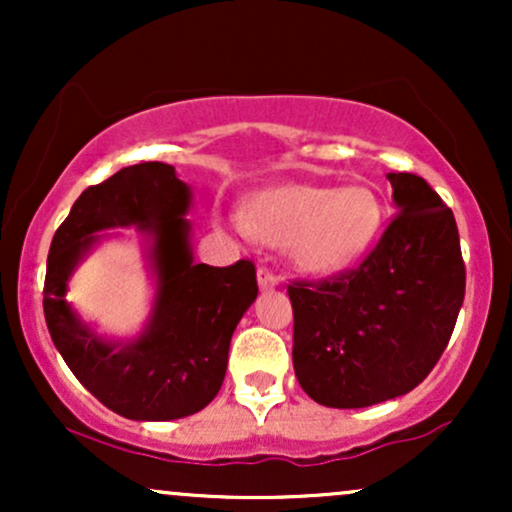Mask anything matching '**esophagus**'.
I'll return each instance as SVG.
<instances>
[{
    "instance_id": "obj_1",
    "label": "esophagus",
    "mask_w": 512,
    "mask_h": 512,
    "mask_svg": "<svg viewBox=\"0 0 512 512\" xmlns=\"http://www.w3.org/2000/svg\"><path fill=\"white\" fill-rule=\"evenodd\" d=\"M257 284H260L262 291H269V289H276L279 286V279H276V274L272 272L269 267H257Z\"/></svg>"
}]
</instances>
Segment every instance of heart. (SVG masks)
Masks as SVG:
<instances>
[{
  "label": "heart",
  "instance_id": "b5f03b06",
  "mask_svg": "<svg viewBox=\"0 0 512 512\" xmlns=\"http://www.w3.org/2000/svg\"><path fill=\"white\" fill-rule=\"evenodd\" d=\"M245 233L267 245H289L298 267L330 274L349 267L383 228V202L363 182L279 185L257 192L240 214Z\"/></svg>",
  "mask_w": 512,
  "mask_h": 512
}]
</instances>
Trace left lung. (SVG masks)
I'll list each match as a JSON object with an SVG mask.
<instances>
[{
    "label": "left lung",
    "instance_id": "obj_1",
    "mask_svg": "<svg viewBox=\"0 0 512 512\" xmlns=\"http://www.w3.org/2000/svg\"><path fill=\"white\" fill-rule=\"evenodd\" d=\"M397 214L356 267L289 284L293 368L317 404L361 409L424 383L455 330L464 260L455 216L424 178L387 173Z\"/></svg>",
    "mask_w": 512,
    "mask_h": 512
}]
</instances>
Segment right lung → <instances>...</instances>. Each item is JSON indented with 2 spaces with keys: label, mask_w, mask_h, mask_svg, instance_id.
I'll return each mask as SVG.
<instances>
[{
  "label": "right lung",
  "mask_w": 512,
  "mask_h": 512,
  "mask_svg": "<svg viewBox=\"0 0 512 512\" xmlns=\"http://www.w3.org/2000/svg\"><path fill=\"white\" fill-rule=\"evenodd\" d=\"M190 187L175 168L146 161L86 187L52 238L43 310L52 342L81 385L115 414L170 421L197 414L221 390L236 325L257 298L250 260L195 264L190 252ZM139 225L155 245L159 293L137 343H103L63 301L66 279L103 227Z\"/></svg>",
  "instance_id": "obj_1"
}]
</instances>
